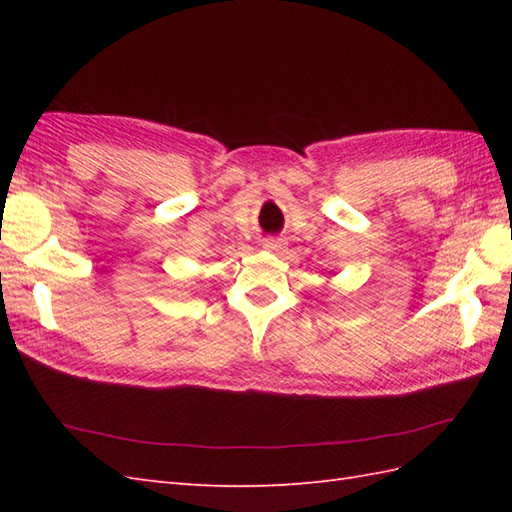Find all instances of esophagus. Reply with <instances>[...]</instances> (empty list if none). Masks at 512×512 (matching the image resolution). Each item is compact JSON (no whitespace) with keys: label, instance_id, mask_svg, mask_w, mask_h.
Instances as JSON below:
<instances>
[{"label":"esophagus","instance_id":"34e87169","mask_svg":"<svg viewBox=\"0 0 512 512\" xmlns=\"http://www.w3.org/2000/svg\"><path fill=\"white\" fill-rule=\"evenodd\" d=\"M264 248L270 250V253H277V250L281 248V242H279L277 237H266L264 239Z\"/></svg>","mask_w":512,"mask_h":512}]
</instances>
